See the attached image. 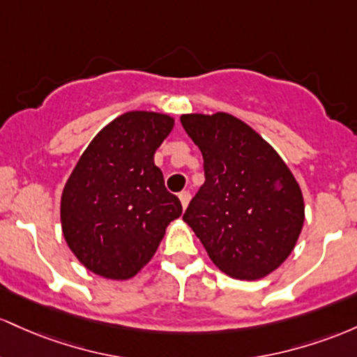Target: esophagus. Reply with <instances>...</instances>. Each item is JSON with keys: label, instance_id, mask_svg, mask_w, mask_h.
Returning <instances> with one entry per match:
<instances>
[{"label": "esophagus", "instance_id": "34e87169", "mask_svg": "<svg viewBox=\"0 0 357 357\" xmlns=\"http://www.w3.org/2000/svg\"><path fill=\"white\" fill-rule=\"evenodd\" d=\"M178 199H180V204H182L183 209H187V206H189V202H190V194H189V192H187V190L180 192Z\"/></svg>", "mask_w": 357, "mask_h": 357}]
</instances>
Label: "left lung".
<instances>
[{
	"label": "left lung",
	"instance_id": "left-lung-1",
	"mask_svg": "<svg viewBox=\"0 0 357 357\" xmlns=\"http://www.w3.org/2000/svg\"><path fill=\"white\" fill-rule=\"evenodd\" d=\"M206 182L183 221L211 261L236 280L265 278L294 251L305 221L297 178L258 131L229 113L180 116Z\"/></svg>",
	"mask_w": 357,
	"mask_h": 357
}]
</instances>
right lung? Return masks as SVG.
<instances>
[{
  "mask_svg": "<svg viewBox=\"0 0 357 357\" xmlns=\"http://www.w3.org/2000/svg\"><path fill=\"white\" fill-rule=\"evenodd\" d=\"M175 119L123 113L92 138L67 178L60 224L67 246L92 273L130 280L157 253L182 204L165 189L155 151Z\"/></svg>",
  "mask_w": 357,
  "mask_h": 357,
  "instance_id": "add662e5",
  "label": "right lung"
}]
</instances>
